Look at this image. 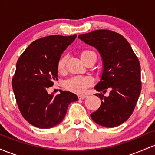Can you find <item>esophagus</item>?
Wrapping results in <instances>:
<instances>
[{
    "label": "esophagus",
    "instance_id": "esophagus-1",
    "mask_svg": "<svg viewBox=\"0 0 155 155\" xmlns=\"http://www.w3.org/2000/svg\"><path fill=\"white\" fill-rule=\"evenodd\" d=\"M87 97V95H79V99H84V98H86Z\"/></svg>",
    "mask_w": 155,
    "mask_h": 155
}]
</instances>
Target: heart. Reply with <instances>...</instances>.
I'll return each instance as SVG.
<instances>
[{
	"label": "heart",
	"mask_w": 155,
	"mask_h": 155,
	"mask_svg": "<svg viewBox=\"0 0 155 155\" xmlns=\"http://www.w3.org/2000/svg\"><path fill=\"white\" fill-rule=\"evenodd\" d=\"M92 54H95V52L90 50H84L81 51L80 57H81V60L84 61L87 57ZM65 60H66V57L63 56L58 61V68L60 72L63 71L65 68ZM92 78L89 76H73L64 82V87L70 91L76 92V93H82L88 87L92 84Z\"/></svg>",
	"instance_id": "1"
}]
</instances>
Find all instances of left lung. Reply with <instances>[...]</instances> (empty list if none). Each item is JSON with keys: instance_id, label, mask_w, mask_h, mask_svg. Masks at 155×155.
Masks as SVG:
<instances>
[{"instance_id": "8db88e82", "label": "left lung", "mask_w": 155, "mask_h": 155, "mask_svg": "<svg viewBox=\"0 0 155 155\" xmlns=\"http://www.w3.org/2000/svg\"><path fill=\"white\" fill-rule=\"evenodd\" d=\"M78 38L97 49L103 62L100 81L95 86L102 92L101 106L90 114L95 123L114 127L128 120L136 106L140 90V66L138 58L127 40L119 33L108 30H97Z\"/></svg>"}]
</instances>
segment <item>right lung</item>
Here are the masks:
<instances>
[{
	"mask_svg": "<svg viewBox=\"0 0 155 155\" xmlns=\"http://www.w3.org/2000/svg\"><path fill=\"white\" fill-rule=\"evenodd\" d=\"M71 36L53 35L37 39L28 46L17 60L12 87L19 111L35 127L47 129L63 120L68 105L77 95L60 90L59 95L47 89L58 80V64L62 54L74 42Z\"/></svg>",
	"mask_w": 155,
	"mask_h": 155,
	"instance_id": "1",
	"label": "right lung"
}]
</instances>
